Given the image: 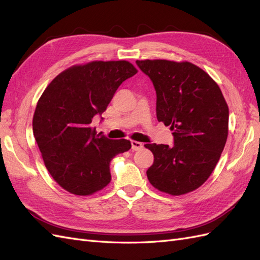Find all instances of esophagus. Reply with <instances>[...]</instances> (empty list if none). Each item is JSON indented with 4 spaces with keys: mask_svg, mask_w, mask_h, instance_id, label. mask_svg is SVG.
Masks as SVG:
<instances>
[{
    "mask_svg": "<svg viewBox=\"0 0 260 260\" xmlns=\"http://www.w3.org/2000/svg\"><path fill=\"white\" fill-rule=\"evenodd\" d=\"M131 148L132 151H140V149L143 148V144L138 141H131Z\"/></svg>",
    "mask_w": 260,
    "mask_h": 260,
    "instance_id": "34e87169",
    "label": "esophagus"
}]
</instances>
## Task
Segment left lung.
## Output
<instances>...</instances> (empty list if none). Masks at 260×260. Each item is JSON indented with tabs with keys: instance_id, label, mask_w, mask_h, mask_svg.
<instances>
[{
	"instance_id": "obj_1",
	"label": "left lung",
	"mask_w": 260,
	"mask_h": 260,
	"mask_svg": "<svg viewBox=\"0 0 260 260\" xmlns=\"http://www.w3.org/2000/svg\"><path fill=\"white\" fill-rule=\"evenodd\" d=\"M156 90L158 121L170 125L175 145L145 144L154 155L146 171L157 190L183 195L209 178L229 131V107L219 85L190 61L137 60Z\"/></svg>"
}]
</instances>
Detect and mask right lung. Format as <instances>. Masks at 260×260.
I'll return each instance as SVG.
<instances>
[{"instance_id": "1", "label": "right lung", "mask_w": 260, "mask_h": 260, "mask_svg": "<svg viewBox=\"0 0 260 260\" xmlns=\"http://www.w3.org/2000/svg\"><path fill=\"white\" fill-rule=\"evenodd\" d=\"M138 69L127 60H93L57 75L39 99L34 136L46 169L67 192L92 195L111 182L114 157L131 148L129 140H109L91 128L119 85Z\"/></svg>"}]
</instances>
